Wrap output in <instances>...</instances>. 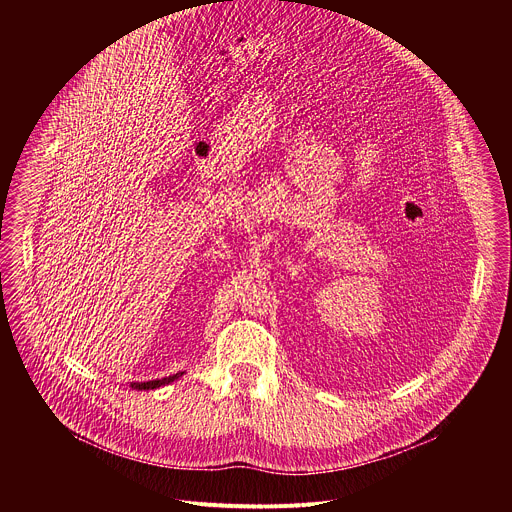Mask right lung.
<instances>
[{
  "label": "right lung",
  "instance_id": "1",
  "mask_svg": "<svg viewBox=\"0 0 512 512\" xmlns=\"http://www.w3.org/2000/svg\"><path fill=\"white\" fill-rule=\"evenodd\" d=\"M181 374H183V372H177V374H173V376H167V378H161V380H147V382H132V388H136V390H153V388H159V386H163V384H169V382L177 380V378H179Z\"/></svg>",
  "mask_w": 512,
  "mask_h": 512
}]
</instances>
